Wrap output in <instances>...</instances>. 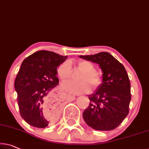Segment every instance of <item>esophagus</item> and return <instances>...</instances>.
<instances>
[{
    "instance_id": "34e87169",
    "label": "esophagus",
    "mask_w": 149,
    "mask_h": 149,
    "mask_svg": "<svg viewBox=\"0 0 149 149\" xmlns=\"http://www.w3.org/2000/svg\"><path fill=\"white\" fill-rule=\"evenodd\" d=\"M68 96H70L71 97H72L73 99H74V96H72V95H68Z\"/></svg>"
}]
</instances>
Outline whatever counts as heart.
<instances>
[{"label":"heart","mask_w":149,"mask_h":149,"mask_svg":"<svg viewBox=\"0 0 149 149\" xmlns=\"http://www.w3.org/2000/svg\"><path fill=\"white\" fill-rule=\"evenodd\" d=\"M77 68L83 72L80 75L79 82L69 81L62 83V87L67 91L74 94H81L89 91L91 86L96 89L101 85L102 78L97 70H95L94 64L87 60H80L77 64ZM57 76L62 81L70 77L71 66L67 61L60 64L57 68Z\"/></svg>","instance_id":"obj_1"}]
</instances>
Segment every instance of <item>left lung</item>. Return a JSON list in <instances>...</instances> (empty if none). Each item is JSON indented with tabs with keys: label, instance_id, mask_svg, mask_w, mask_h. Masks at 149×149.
I'll return each mask as SVG.
<instances>
[{
	"label": "left lung",
	"instance_id": "8db88e82",
	"mask_svg": "<svg viewBox=\"0 0 149 149\" xmlns=\"http://www.w3.org/2000/svg\"><path fill=\"white\" fill-rule=\"evenodd\" d=\"M79 57L98 64L103 71L102 83L89 95L90 103L83 111L84 120L95 130H113L129 113L130 83L126 70L108 52Z\"/></svg>",
	"mask_w": 149,
	"mask_h": 149
}]
</instances>
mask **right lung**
Wrapping results in <instances>:
<instances>
[{
    "label": "right lung",
    "instance_id": "add662e5",
    "mask_svg": "<svg viewBox=\"0 0 149 149\" xmlns=\"http://www.w3.org/2000/svg\"><path fill=\"white\" fill-rule=\"evenodd\" d=\"M67 57L42 50L29 56L21 64L15 89L20 115L31 126L46 128L58 116L59 104L54 88L59 83L57 67ZM48 108L49 113L45 114Z\"/></svg>",
    "mask_w": 149,
    "mask_h": 149
}]
</instances>
